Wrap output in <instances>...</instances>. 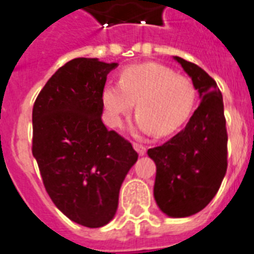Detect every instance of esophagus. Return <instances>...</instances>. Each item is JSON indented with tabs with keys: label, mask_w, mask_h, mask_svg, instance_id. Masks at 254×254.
<instances>
[{
	"label": "esophagus",
	"mask_w": 254,
	"mask_h": 254,
	"mask_svg": "<svg viewBox=\"0 0 254 254\" xmlns=\"http://www.w3.org/2000/svg\"><path fill=\"white\" fill-rule=\"evenodd\" d=\"M133 147H134V150L137 151L139 156H143L144 153H146V147H144L143 144L137 143V142H133Z\"/></svg>",
	"instance_id": "esophagus-1"
}]
</instances>
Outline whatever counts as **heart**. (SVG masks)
I'll list each match as a JSON object with an SVG mask.
<instances>
[{"label":"heart","instance_id":"b5f03b06","mask_svg":"<svg viewBox=\"0 0 254 254\" xmlns=\"http://www.w3.org/2000/svg\"><path fill=\"white\" fill-rule=\"evenodd\" d=\"M195 101L192 82L159 63L127 67L121 72L120 82H107L102 91L110 125L119 127L137 102L135 130L144 134L156 131L160 137L183 127L192 114Z\"/></svg>","mask_w":254,"mask_h":254}]
</instances>
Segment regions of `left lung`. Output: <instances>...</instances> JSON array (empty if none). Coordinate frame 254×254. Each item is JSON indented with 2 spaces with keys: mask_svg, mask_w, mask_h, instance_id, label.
<instances>
[{
  "mask_svg": "<svg viewBox=\"0 0 254 254\" xmlns=\"http://www.w3.org/2000/svg\"><path fill=\"white\" fill-rule=\"evenodd\" d=\"M173 58L191 77L201 102L183 130L147 153L156 164L153 196L160 210L183 218L216 196L227 169V130L216 81L199 65Z\"/></svg>",
  "mask_w": 254,
  "mask_h": 254,
  "instance_id": "8db88e82",
  "label": "left lung"
}]
</instances>
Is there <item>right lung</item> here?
Segmentation results:
<instances>
[{
    "label": "right lung",
    "instance_id": "obj_1",
    "mask_svg": "<svg viewBox=\"0 0 254 254\" xmlns=\"http://www.w3.org/2000/svg\"><path fill=\"white\" fill-rule=\"evenodd\" d=\"M117 63L76 58L55 72L33 106L32 153L55 206L97 229L116 214L119 192L138 153L102 121V91Z\"/></svg>",
    "mask_w": 254,
    "mask_h": 254
}]
</instances>
